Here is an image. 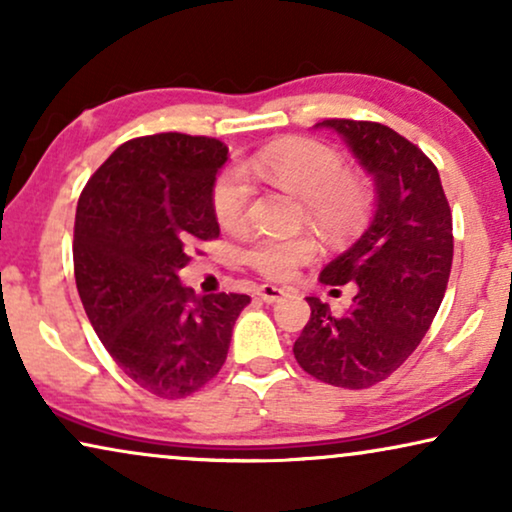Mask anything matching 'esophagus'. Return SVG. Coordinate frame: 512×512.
Returning <instances> with one entry per match:
<instances>
[{
	"label": "esophagus",
	"mask_w": 512,
	"mask_h": 512,
	"mask_svg": "<svg viewBox=\"0 0 512 512\" xmlns=\"http://www.w3.org/2000/svg\"><path fill=\"white\" fill-rule=\"evenodd\" d=\"M258 298L265 300V303H277V300H282L286 296L284 289H279V286H272V284H263L258 286Z\"/></svg>",
	"instance_id": "obj_1"
}]
</instances>
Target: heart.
<instances>
[{
	"label": "heart",
	"mask_w": 512,
	"mask_h": 512,
	"mask_svg": "<svg viewBox=\"0 0 512 512\" xmlns=\"http://www.w3.org/2000/svg\"><path fill=\"white\" fill-rule=\"evenodd\" d=\"M244 172L298 195L310 221L328 237L349 235L368 216V184L345 172L340 153L317 139H289L263 146L244 163ZM212 207L223 228L242 226L247 219L249 184L240 170H226L216 177ZM314 256L317 242L305 233L258 235L244 251L247 265L270 279L293 275L298 265Z\"/></svg>",
	"instance_id": "1"
}]
</instances>
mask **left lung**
<instances>
[{"label": "left lung", "instance_id": "left-lung-1", "mask_svg": "<svg viewBox=\"0 0 512 512\" xmlns=\"http://www.w3.org/2000/svg\"><path fill=\"white\" fill-rule=\"evenodd\" d=\"M375 181L370 226L321 270L324 284H356L354 305L335 317L310 296V321L293 345L317 380L366 389L387 380L429 331L452 268V212L436 165L382 123L328 118Z\"/></svg>", "mask_w": 512, "mask_h": 512}]
</instances>
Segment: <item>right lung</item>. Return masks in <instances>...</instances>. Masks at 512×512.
I'll return each mask as SVG.
<instances>
[{"label": "right lung", "mask_w": 512, "mask_h": 512, "mask_svg": "<svg viewBox=\"0 0 512 512\" xmlns=\"http://www.w3.org/2000/svg\"><path fill=\"white\" fill-rule=\"evenodd\" d=\"M228 146L181 132L118 146L76 205L74 277L97 338L123 373L160 398L212 380L249 296H195L177 272L216 240L212 191Z\"/></svg>", "instance_id": "1"}]
</instances>
